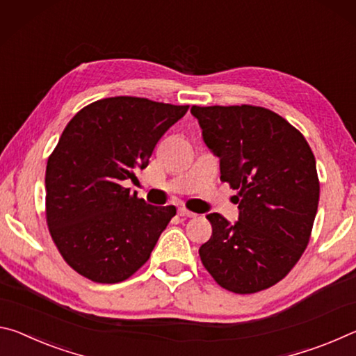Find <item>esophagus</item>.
<instances>
[{"mask_svg": "<svg viewBox=\"0 0 356 356\" xmlns=\"http://www.w3.org/2000/svg\"><path fill=\"white\" fill-rule=\"evenodd\" d=\"M178 216L195 218V213H192V211H189V209H186V208H178Z\"/></svg>", "mask_w": 356, "mask_h": 356, "instance_id": "34e87169", "label": "esophagus"}]
</instances>
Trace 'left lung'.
Instances as JSON below:
<instances>
[{
	"label": "left lung",
	"instance_id": "left-lung-1",
	"mask_svg": "<svg viewBox=\"0 0 356 356\" xmlns=\"http://www.w3.org/2000/svg\"><path fill=\"white\" fill-rule=\"evenodd\" d=\"M207 147L219 157L220 181L240 189V216L230 224L208 214L213 235L199 249L207 271L233 293L277 284L305 252L317 214L316 157L302 134L255 106L191 108Z\"/></svg>",
	"mask_w": 356,
	"mask_h": 356
}]
</instances>
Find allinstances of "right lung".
I'll use <instances>...</instances> for the list:
<instances>
[{"label":"right lung","mask_w":356,"mask_h":356,"mask_svg":"<svg viewBox=\"0 0 356 356\" xmlns=\"http://www.w3.org/2000/svg\"><path fill=\"white\" fill-rule=\"evenodd\" d=\"M189 106L116 96L69 121L47 161L45 218L51 240L79 275L116 284L147 264L177 208L153 207L131 189L159 138Z\"/></svg>","instance_id":"add662e5"}]
</instances>
